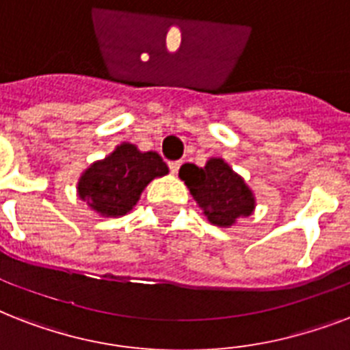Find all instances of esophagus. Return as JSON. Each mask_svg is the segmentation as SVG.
Returning <instances> with one entry per match:
<instances>
[{"label":"esophagus","instance_id":"34e87169","mask_svg":"<svg viewBox=\"0 0 350 350\" xmlns=\"http://www.w3.org/2000/svg\"><path fill=\"white\" fill-rule=\"evenodd\" d=\"M180 167H181V161H170V163H169V169H170V172H172V174H178Z\"/></svg>","mask_w":350,"mask_h":350}]
</instances>
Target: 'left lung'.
<instances>
[{
    "label": "left lung",
    "instance_id": "obj_1",
    "mask_svg": "<svg viewBox=\"0 0 350 350\" xmlns=\"http://www.w3.org/2000/svg\"><path fill=\"white\" fill-rule=\"evenodd\" d=\"M180 178L213 225L230 227L254 213V194L221 158H211L205 167L181 165Z\"/></svg>",
    "mask_w": 350,
    "mask_h": 350
}]
</instances>
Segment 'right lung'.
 Listing matches in <instances>:
<instances>
[{
  "instance_id": "right-lung-1",
  "label": "right lung",
  "mask_w": 350,
  "mask_h": 350,
  "mask_svg": "<svg viewBox=\"0 0 350 350\" xmlns=\"http://www.w3.org/2000/svg\"><path fill=\"white\" fill-rule=\"evenodd\" d=\"M165 174L169 167L158 152H142L132 143H121L81 174L78 196L101 216L118 218L131 213L154 178Z\"/></svg>"
}]
</instances>
